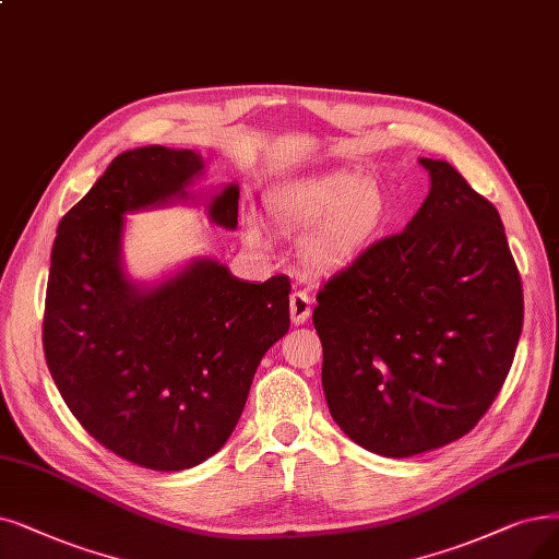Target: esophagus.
<instances>
[{"label": "esophagus", "mask_w": 559, "mask_h": 559, "mask_svg": "<svg viewBox=\"0 0 559 559\" xmlns=\"http://www.w3.org/2000/svg\"><path fill=\"white\" fill-rule=\"evenodd\" d=\"M288 311H292V323L302 325L311 314V298L305 292H294L288 300Z\"/></svg>", "instance_id": "1"}]
</instances>
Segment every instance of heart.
Listing matches in <instances>:
<instances>
[{
	"mask_svg": "<svg viewBox=\"0 0 559 559\" xmlns=\"http://www.w3.org/2000/svg\"><path fill=\"white\" fill-rule=\"evenodd\" d=\"M277 229L305 236L302 259L317 273H342L383 236L392 217L390 194L381 181L334 171L288 186L267 202ZM259 238V231H250Z\"/></svg>",
	"mask_w": 559,
	"mask_h": 559,
	"instance_id": "heart-1",
	"label": "heart"
}]
</instances>
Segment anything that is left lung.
Returning a JSON list of instances; mask_svg holds the SVG:
<instances>
[{
	"label": "left lung",
	"instance_id": "8db88e82",
	"mask_svg": "<svg viewBox=\"0 0 559 559\" xmlns=\"http://www.w3.org/2000/svg\"><path fill=\"white\" fill-rule=\"evenodd\" d=\"M406 229L373 242L317 296L323 392L360 448L406 459L471 431L523 328V286L496 206L444 160Z\"/></svg>",
	"mask_w": 559,
	"mask_h": 559
}]
</instances>
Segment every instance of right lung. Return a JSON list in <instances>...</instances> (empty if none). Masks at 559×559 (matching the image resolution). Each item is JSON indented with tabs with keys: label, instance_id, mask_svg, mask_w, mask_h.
Instances as JSON below:
<instances>
[{
	"label": "right lung",
	"instance_id": "1",
	"mask_svg": "<svg viewBox=\"0 0 559 559\" xmlns=\"http://www.w3.org/2000/svg\"><path fill=\"white\" fill-rule=\"evenodd\" d=\"M190 148L142 146L105 174L57 227L43 348L66 406L103 448L151 471H186L234 433L265 350L288 330L292 284L231 275L199 257L160 282L123 265L126 215L197 204ZM238 183L206 199L215 227H238Z\"/></svg>",
	"mask_w": 559,
	"mask_h": 559
}]
</instances>
